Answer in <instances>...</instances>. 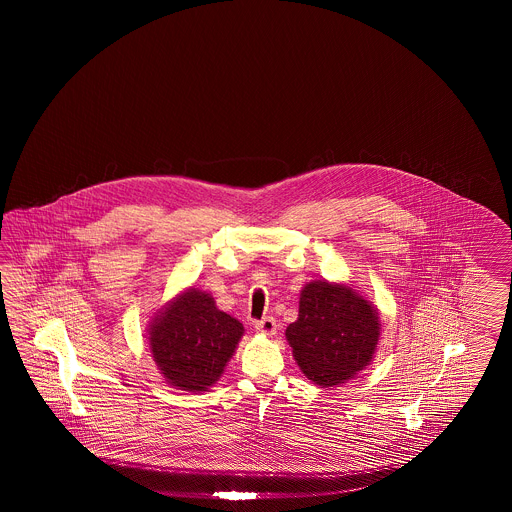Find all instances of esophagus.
I'll return each instance as SVG.
<instances>
[{"instance_id":"esophagus-1","label":"esophagus","mask_w":512,"mask_h":512,"mask_svg":"<svg viewBox=\"0 0 512 512\" xmlns=\"http://www.w3.org/2000/svg\"><path fill=\"white\" fill-rule=\"evenodd\" d=\"M255 330L263 336H274L276 334V320L272 317L263 318L255 322Z\"/></svg>"}]
</instances>
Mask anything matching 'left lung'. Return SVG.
Returning a JSON list of instances; mask_svg holds the SVG:
<instances>
[{"label": "left lung", "instance_id": "1", "mask_svg": "<svg viewBox=\"0 0 512 512\" xmlns=\"http://www.w3.org/2000/svg\"><path fill=\"white\" fill-rule=\"evenodd\" d=\"M382 334L378 309L351 284L315 280L299 293L286 340L301 372L320 388L355 378L372 363Z\"/></svg>", "mask_w": 512, "mask_h": 512}]
</instances>
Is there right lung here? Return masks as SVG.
<instances>
[{
  "instance_id": "right-lung-1",
  "label": "right lung",
  "mask_w": 512,
  "mask_h": 512,
  "mask_svg": "<svg viewBox=\"0 0 512 512\" xmlns=\"http://www.w3.org/2000/svg\"><path fill=\"white\" fill-rule=\"evenodd\" d=\"M244 332V324L220 311L211 293L186 288L151 318L147 343L169 386L201 393L219 382Z\"/></svg>"
}]
</instances>
